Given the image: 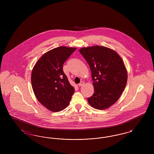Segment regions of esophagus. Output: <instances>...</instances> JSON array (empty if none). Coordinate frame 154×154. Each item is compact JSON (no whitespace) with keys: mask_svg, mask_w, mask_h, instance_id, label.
<instances>
[{"mask_svg":"<svg viewBox=\"0 0 154 154\" xmlns=\"http://www.w3.org/2000/svg\"><path fill=\"white\" fill-rule=\"evenodd\" d=\"M85 84V82L84 81H81L80 82L79 84V86L81 87V86H82Z\"/></svg>","mask_w":154,"mask_h":154,"instance_id":"obj_1","label":"esophagus"}]
</instances>
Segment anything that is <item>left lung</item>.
<instances>
[{"label":"left lung","instance_id":"left-lung-1","mask_svg":"<svg viewBox=\"0 0 154 154\" xmlns=\"http://www.w3.org/2000/svg\"><path fill=\"white\" fill-rule=\"evenodd\" d=\"M79 51L90 67L94 94L88 98L90 106L106 109L116 102L126 87L128 73L117 52L104 47H83Z\"/></svg>","mask_w":154,"mask_h":154}]
</instances>
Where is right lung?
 I'll return each instance as SVG.
<instances>
[{"instance_id":"1","label":"right lung","mask_w":154,"mask_h":154,"mask_svg":"<svg viewBox=\"0 0 154 154\" xmlns=\"http://www.w3.org/2000/svg\"><path fill=\"white\" fill-rule=\"evenodd\" d=\"M76 48L60 46L45 52L38 60L31 74V82L38 101L48 110H64L74 88L63 71V65Z\"/></svg>"}]
</instances>
